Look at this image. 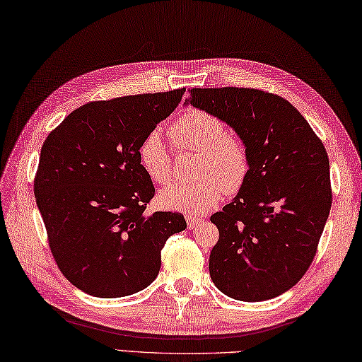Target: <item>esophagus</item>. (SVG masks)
<instances>
[{"label":"esophagus","mask_w":362,"mask_h":362,"mask_svg":"<svg viewBox=\"0 0 362 362\" xmlns=\"http://www.w3.org/2000/svg\"><path fill=\"white\" fill-rule=\"evenodd\" d=\"M186 220H187V226L189 228H195L198 223H202L200 217H194V216H186Z\"/></svg>","instance_id":"1"}]
</instances>
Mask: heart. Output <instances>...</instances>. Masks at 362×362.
Returning a JSON list of instances; mask_svg holds the SVG:
<instances>
[{"label":"heart","mask_w":362,"mask_h":362,"mask_svg":"<svg viewBox=\"0 0 362 362\" xmlns=\"http://www.w3.org/2000/svg\"><path fill=\"white\" fill-rule=\"evenodd\" d=\"M173 144L181 150L198 151L195 176L198 180L160 192L164 208L203 214L212 209L223 192L238 194L247 184L250 156L245 144L226 132V124L206 110L190 109L170 127ZM139 164L146 176L158 184L172 181V158L158 131L146 134L137 148Z\"/></svg>","instance_id":"heart-1"}]
</instances>
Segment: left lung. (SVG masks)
<instances>
[{"mask_svg":"<svg viewBox=\"0 0 362 362\" xmlns=\"http://www.w3.org/2000/svg\"><path fill=\"white\" fill-rule=\"evenodd\" d=\"M184 105L231 127L250 156L247 184L211 216L218 242L209 274L220 292L262 301L289 291L311 265L331 209L325 146L289 101L256 88H192Z\"/></svg>","mask_w":362,"mask_h":362,"instance_id":"8db88e82","label":"left lung"}]
</instances>
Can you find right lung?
<instances>
[{
	"mask_svg": "<svg viewBox=\"0 0 362 362\" xmlns=\"http://www.w3.org/2000/svg\"><path fill=\"white\" fill-rule=\"evenodd\" d=\"M184 88L93 101L73 110L42 146L34 195L64 276L100 298L148 287L160 250L187 228L180 212L145 208L154 186L137 148L178 107Z\"/></svg>",
	"mask_w": 362,
	"mask_h": 362,
	"instance_id": "1",
	"label": "right lung"
}]
</instances>
